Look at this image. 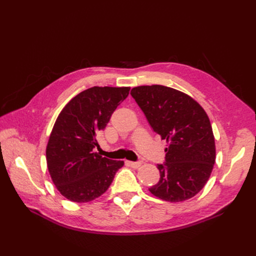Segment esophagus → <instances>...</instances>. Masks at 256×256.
Masks as SVG:
<instances>
[{"label":"esophagus","mask_w":256,"mask_h":256,"mask_svg":"<svg viewBox=\"0 0 256 256\" xmlns=\"http://www.w3.org/2000/svg\"><path fill=\"white\" fill-rule=\"evenodd\" d=\"M128 166H130L131 168H138V166H141V162H132V161H127Z\"/></svg>","instance_id":"esophagus-1"}]
</instances>
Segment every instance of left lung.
<instances>
[{
	"label": "left lung",
	"instance_id": "obj_1",
	"mask_svg": "<svg viewBox=\"0 0 256 256\" xmlns=\"http://www.w3.org/2000/svg\"><path fill=\"white\" fill-rule=\"evenodd\" d=\"M131 96L152 130L166 140V164H158L160 180L150 188L166 202L196 196L210 177L216 161L212 124L200 104L184 92L164 85H143Z\"/></svg>",
	"mask_w": 256,
	"mask_h": 256
}]
</instances>
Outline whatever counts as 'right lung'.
<instances>
[{
  "label": "right lung",
  "mask_w": 256,
  "mask_h": 256,
  "mask_svg": "<svg viewBox=\"0 0 256 256\" xmlns=\"http://www.w3.org/2000/svg\"><path fill=\"white\" fill-rule=\"evenodd\" d=\"M130 88L94 86L81 92L60 111L46 148L51 180L60 193L76 203H86L109 189L124 161L94 152L97 134L129 94Z\"/></svg>",
  "instance_id": "add662e5"
}]
</instances>
